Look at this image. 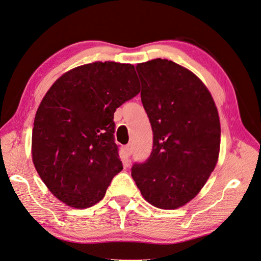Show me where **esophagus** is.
Instances as JSON below:
<instances>
[{
    "label": "esophagus",
    "instance_id": "34e87169",
    "mask_svg": "<svg viewBox=\"0 0 261 261\" xmlns=\"http://www.w3.org/2000/svg\"><path fill=\"white\" fill-rule=\"evenodd\" d=\"M125 152L127 155H132L133 154V145L132 144H128L127 146L125 147Z\"/></svg>",
    "mask_w": 261,
    "mask_h": 261
}]
</instances>
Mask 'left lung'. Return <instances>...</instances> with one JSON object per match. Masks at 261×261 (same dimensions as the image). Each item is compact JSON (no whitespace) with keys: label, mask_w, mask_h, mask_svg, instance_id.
<instances>
[{"label":"left lung","mask_w":261,"mask_h":261,"mask_svg":"<svg viewBox=\"0 0 261 261\" xmlns=\"http://www.w3.org/2000/svg\"><path fill=\"white\" fill-rule=\"evenodd\" d=\"M136 70L153 146L145 162L134 163L132 176L152 206L176 209L200 192L216 168L218 110L199 78L174 62L154 59Z\"/></svg>","instance_id":"obj_1"}]
</instances>
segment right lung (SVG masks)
<instances>
[{
    "instance_id": "1",
    "label": "right lung",
    "mask_w": 261,
    "mask_h": 261,
    "mask_svg": "<svg viewBox=\"0 0 261 261\" xmlns=\"http://www.w3.org/2000/svg\"><path fill=\"white\" fill-rule=\"evenodd\" d=\"M140 91L135 67L94 62L70 69L45 93L33 128V161L58 199L78 209L103 198L123 169L114 112Z\"/></svg>"
}]
</instances>
